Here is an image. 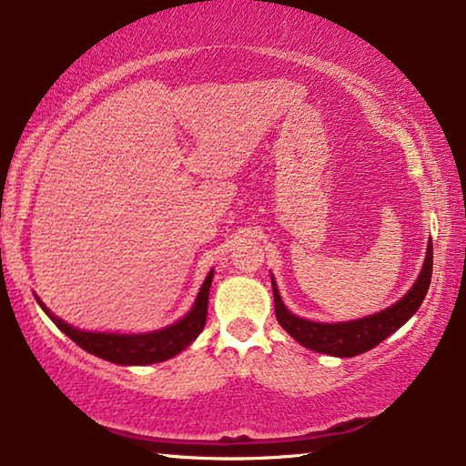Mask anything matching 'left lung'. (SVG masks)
<instances>
[{"label": "left lung", "mask_w": 466, "mask_h": 466, "mask_svg": "<svg viewBox=\"0 0 466 466\" xmlns=\"http://www.w3.org/2000/svg\"><path fill=\"white\" fill-rule=\"evenodd\" d=\"M431 269H433V245L430 240L425 253V263L420 269L417 282L404 297L396 302V305L383 309V311L363 317V319H352L342 323H317L302 319V317L292 315L288 311L286 305L279 297L276 279L271 276V288H273V302H276V317L278 323L282 326L288 334H290L297 342H300L307 349L315 352L331 354V357H357L360 352L371 350L373 346L383 342L388 336H392L398 328H402L417 309L423 302L427 290H430L431 282Z\"/></svg>", "instance_id": "8db88e82"}]
</instances>
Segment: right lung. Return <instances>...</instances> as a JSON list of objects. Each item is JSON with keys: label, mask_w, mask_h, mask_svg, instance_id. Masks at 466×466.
Here are the masks:
<instances>
[{"label": "right lung", "mask_w": 466, "mask_h": 466, "mask_svg": "<svg viewBox=\"0 0 466 466\" xmlns=\"http://www.w3.org/2000/svg\"><path fill=\"white\" fill-rule=\"evenodd\" d=\"M213 271L205 278L201 290L190 311L176 321L174 326L164 329L149 331V334H106V331H83L72 328L68 323L56 317L43 302L36 299L49 319L60 328L66 336L74 339L80 349L95 354V357L106 359L116 365H153L176 357L182 352L193 339L201 334L207 321V300H209Z\"/></svg>", "instance_id": "add662e5"}]
</instances>
